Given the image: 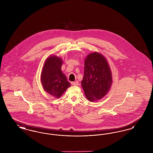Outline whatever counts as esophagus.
Wrapping results in <instances>:
<instances>
[{
	"mask_svg": "<svg viewBox=\"0 0 153 153\" xmlns=\"http://www.w3.org/2000/svg\"><path fill=\"white\" fill-rule=\"evenodd\" d=\"M71 84H72V85H73V86H77V85H79V82H78V81L72 82H71Z\"/></svg>",
	"mask_w": 153,
	"mask_h": 153,
	"instance_id": "esophagus-1",
	"label": "esophagus"
}]
</instances>
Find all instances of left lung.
Wrapping results in <instances>:
<instances>
[{
  "label": "left lung",
  "instance_id": "obj_1",
  "mask_svg": "<svg viewBox=\"0 0 153 153\" xmlns=\"http://www.w3.org/2000/svg\"><path fill=\"white\" fill-rule=\"evenodd\" d=\"M112 83V72L107 59L95 51L88 54L84 61L81 86L89 101L96 102L108 94Z\"/></svg>",
  "mask_w": 153,
  "mask_h": 153
}]
</instances>
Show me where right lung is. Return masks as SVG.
I'll list each match as a JSON object with an SVG mask.
<instances>
[{
  "instance_id": "obj_1",
  "label": "right lung",
  "mask_w": 153,
  "mask_h": 153,
  "mask_svg": "<svg viewBox=\"0 0 153 153\" xmlns=\"http://www.w3.org/2000/svg\"><path fill=\"white\" fill-rule=\"evenodd\" d=\"M62 58L57 56H50L45 61L41 81L44 91L55 98H59L67 88L71 87L65 75L61 71Z\"/></svg>"
}]
</instances>
